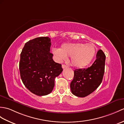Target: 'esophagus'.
Segmentation results:
<instances>
[{"label": "esophagus", "mask_w": 124, "mask_h": 124, "mask_svg": "<svg viewBox=\"0 0 124 124\" xmlns=\"http://www.w3.org/2000/svg\"><path fill=\"white\" fill-rule=\"evenodd\" d=\"M62 67L63 69H65V68H68V67L67 65H65V64H62Z\"/></svg>", "instance_id": "esophagus-1"}]
</instances>
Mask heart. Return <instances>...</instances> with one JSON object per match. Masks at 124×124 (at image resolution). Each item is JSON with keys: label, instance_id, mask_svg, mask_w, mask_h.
I'll return each instance as SVG.
<instances>
[{"label": "heart", "instance_id": "heart-1", "mask_svg": "<svg viewBox=\"0 0 124 124\" xmlns=\"http://www.w3.org/2000/svg\"><path fill=\"white\" fill-rule=\"evenodd\" d=\"M52 52L59 62L66 60L67 56H71L72 64L76 68H81L93 61L96 48L93 43H65L61 45V48H53Z\"/></svg>", "mask_w": 124, "mask_h": 124}]
</instances>
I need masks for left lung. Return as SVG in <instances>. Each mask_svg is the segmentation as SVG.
<instances>
[{
	"instance_id": "8db88e82",
	"label": "left lung",
	"mask_w": 124,
	"mask_h": 124,
	"mask_svg": "<svg viewBox=\"0 0 124 124\" xmlns=\"http://www.w3.org/2000/svg\"><path fill=\"white\" fill-rule=\"evenodd\" d=\"M105 60V53L99 50L91 67L74 70L73 79L70 83L72 93L77 97H85L93 93L102 81Z\"/></svg>"
}]
</instances>
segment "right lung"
<instances>
[{"mask_svg":"<svg viewBox=\"0 0 124 124\" xmlns=\"http://www.w3.org/2000/svg\"><path fill=\"white\" fill-rule=\"evenodd\" d=\"M51 45L48 37H37L25 43L21 54L19 68L23 83L39 96L52 91L55 78L63 71L62 65L53 61Z\"/></svg>","mask_w":124,"mask_h":124,"instance_id":"obj_1","label":"right lung"}]
</instances>
